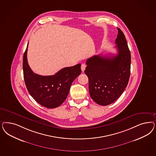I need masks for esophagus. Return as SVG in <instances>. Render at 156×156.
<instances>
[{
    "instance_id": "obj_1",
    "label": "esophagus",
    "mask_w": 156,
    "mask_h": 156,
    "mask_svg": "<svg viewBox=\"0 0 156 156\" xmlns=\"http://www.w3.org/2000/svg\"><path fill=\"white\" fill-rule=\"evenodd\" d=\"M86 65L85 64H81V70L83 71V72H84L85 69H86Z\"/></svg>"
}]
</instances>
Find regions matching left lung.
Wrapping results in <instances>:
<instances>
[{"label": "left lung", "mask_w": 156, "mask_h": 156, "mask_svg": "<svg viewBox=\"0 0 156 156\" xmlns=\"http://www.w3.org/2000/svg\"><path fill=\"white\" fill-rule=\"evenodd\" d=\"M118 30L116 55H94L86 61L84 72L88 77L90 97L101 106L109 105L121 96L130 75V51L124 34Z\"/></svg>", "instance_id": "obj_1"}]
</instances>
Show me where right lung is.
<instances>
[{
    "mask_svg": "<svg viewBox=\"0 0 156 156\" xmlns=\"http://www.w3.org/2000/svg\"><path fill=\"white\" fill-rule=\"evenodd\" d=\"M27 48L28 44L23 55V70L26 86L30 95L46 108L60 106L68 95L72 82L80 75V64L62 68L54 75H39L34 73L28 64Z\"/></svg>",
    "mask_w": 156,
    "mask_h": 156,
    "instance_id": "1",
    "label": "right lung"
}]
</instances>
